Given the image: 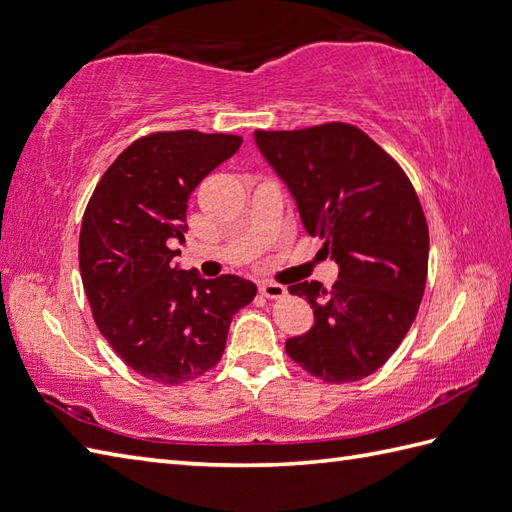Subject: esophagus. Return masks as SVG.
<instances>
[{"label": "esophagus", "instance_id": "34e87169", "mask_svg": "<svg viewBox=\"0 0 512 512\" xmlns=\"http://www.w3.org/2000/svg\"><path fill=\"white\" fill-rule=\"evenodd\" d=\"M259 292L264 294L266 299H281V296H285V288L281 283H275V281H261Z\"/></svg>", "mask_w": 512, "mask_h": 512}]
</instances>
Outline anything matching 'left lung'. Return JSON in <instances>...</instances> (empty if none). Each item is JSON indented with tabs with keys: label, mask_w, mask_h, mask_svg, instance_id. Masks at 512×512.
I'll return each instance as SVG.
<instances>
[{
	"label": "left lung",
	"mask_w": 512,
	"mask_h": 512,
	"mask_svg": "<svg viewBox=\"0 0 512 512\" xmlns=\"http://www.w3.org/2000/svg\"><path fill=\"white\" fill-rule=\"evenodd\" d=\"M259 152L288 185L301 222L323 237L338 281L290 285L314 310V327L285 340L307 373L358 382L384 366L417 318L430 233L410 178L358 126L255 130Z\"/></svg>",
	"instance_id": "1"
}]
</instances>
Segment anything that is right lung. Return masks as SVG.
<instances>
[{
	"instance_id": "add662e5",
	"label": "right lung",
	"mask_w": 512,
	"mask_h": 512,
	"mask_svg": "<svg viewBox=\"0 0 512 512\" xmlns=\"http://www.w3.org/2000/svg\"><path fill=\"white\" fill-rule=\"evenodd\" d=\"M242 146L198 130L133 141L95 185L80 229V277L100 334L126 366L176 386L222 358L233 316L257 285L235 275L202 279L172 266L185 242L187 200Z\"/></svg>"
}]
</instances>
